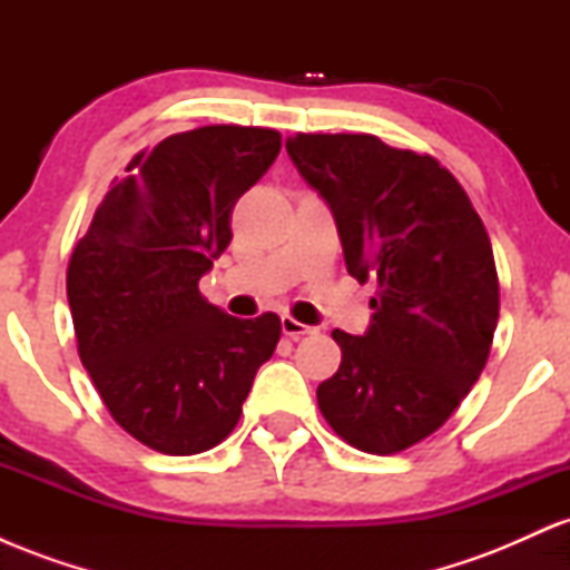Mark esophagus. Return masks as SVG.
Returning <instances> with one entry per match:
<instances>
[{
    "label": "esophagus",
    "mask_w": 570,
    "mask_h": 570,
    "mask_svg": "<svg viewBox=\"0 0 570 570\" xmlns=\"http://www.w3.org/2000/svg\"><path fill=\"white\" fill-rule=\"evenodd\" d=\"M281 332H284L286 337H292V340H299V337H307V335H313V326H307V324H303V322H297V318H292V316H281Z\"/></svg>",
    "instance_id": "1"
}]
</instances>
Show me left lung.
<instances>
[{
    "label": "left lung",
    "mask_w": 570,
    "mask_h": 570,
    "mask_svg": "<svg viewBox=\"0 0 570 570\" xmlns=\"http://www.w3.org/2000/svg\"><path fill=\"white\" fill-rule=\"evenodd\" d=\"M286 149L330 203L351 276L377 281L367 335L332 332L343 358L318 410L351 448L402 453L444 426L488 362L499 324L488 230L431 155L372 134H294Z\"/></svg>",
    "instance_id": "obj_1"
}]
</instances>
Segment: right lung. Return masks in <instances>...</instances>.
Here are the masks:
<instances>
[{"mask_svg": "<svg viewBox=\"0 0 570 570\" xmlns=\"http://www.w3.org/2000/svg\"><path fill=\"white\" fill-rule=\"evenodd\" d=\"M281 134L203 126L136 155L98 203L67 267L77 353L117 426L166 455L230 436L281 318H235L198 281L230 244L233 206Z\"/></svg>", "mask_w": 570, "mask_h": 570, "instance_id": "right-lung-1", "label": "right lung"}]
</instances>
